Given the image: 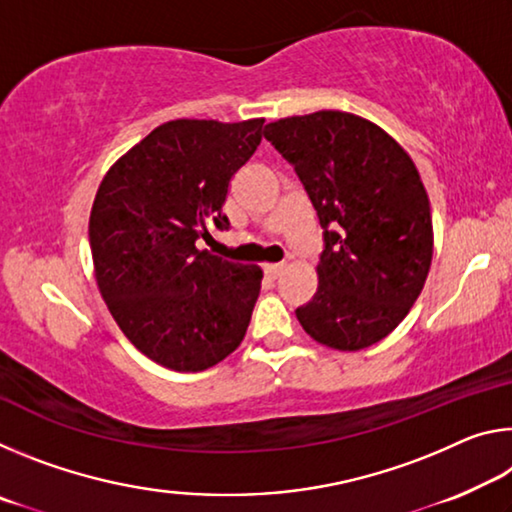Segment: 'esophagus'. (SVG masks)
<instances>
[{
  "label": "esophagus",
  "instance_id": "esophagus-1",
  "mask_svg": "<svg viewBox=\"0 0 512 512\" xmlns=\"http://www.w3.org/2000/svg\"><path fill=\"white\" fill-rule=\"evenodd\" d=\"M284 268H287L284 264H266L264 266V273L271 277V280H275V277H280L284 273Z\"/></svg>",
  "mask_w": 512,
  "mask_h": 512
}]
</instances>
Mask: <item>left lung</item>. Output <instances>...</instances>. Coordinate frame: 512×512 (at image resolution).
<instances>
[{"mask_svg":"<svg viewBox=\"0 0 512 512\" xmlns=\"http://www.w3.org/2000/svg\"><path fill=\"white\" fill-rule=\"evenodd\" d=\"M293 167L323 225L318 289L296 309L311 339L359 352L386 339L427 282L433 223L411 155L384 128L318 110L264 128Z\"/></svg>","mask_w":512,"mask_h":512,"instance_id":"obj_1","label":"left lung"}]
</instances>
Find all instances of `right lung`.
<instances>
[{"instance_id":"1","label":"right lung","mask_w":512,"mask_h":512,"mask_svg":"<svg viewBox=\"0 0 512 512\" xmlns=\"http://www.w3.org/2000/svg\"><path fill=\"white\" fill-rule=\"evenodd\" d=\"M264 119H173L106 171L90 212L94 277L121 332L176 372L216 366L244 341L262 268L198 250Z\"/></svg>"}]
</instances>
